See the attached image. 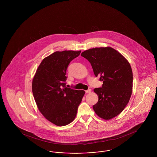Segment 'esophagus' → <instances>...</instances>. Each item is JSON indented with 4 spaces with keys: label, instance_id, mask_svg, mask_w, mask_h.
<instances>
[{
    "label": "esophagus",
    "instance_id": "esophagus-1",
    "mask_svg": "<svg viewBox=\"0 0 157 157\" xmlns=\"http://www.w3.org/2000/svg\"><path fill=\"white\" fill-rule=\"evenodd\" d=\"M91 91V90L90 89H89L88 90H87L85 91L86 93H90Z\"/></svg>",
    "mask_w": 157,
    "mask_h": 157
}]
</instances>
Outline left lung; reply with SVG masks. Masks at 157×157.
Returning a JSON list of instances; mask_svg holds the SVG:
<instances>
[{
  "label": "left lung",
  "instance_id": "8db88e82",
  "mask_svg": "<svg viewBox=\"0 0 157 157\" xmlns=\"http://www.w3.org/2000/svg\"><path fill=\"white\" fill-rule=\"evenodd\" d=\"M91 65L95 76L103 82L94 91L98 101L93 109L99 117L109 120L120 114L132 94L133 75L131 66L123 56L113 48H92L81 53Z\"/></svg>",
  "mask_w": 157,
  "mask_h": 157
}]
</instances>
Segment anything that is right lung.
Wrapping results in <instances>:
<instances>
[{
    "label": "right lung",
    "instance_id": "right-lung-1",
    "mask_svg": "<svg viewBox=\"0 0 157 157\" xmlns=\"http://www.w3.org/2000/svg\"><path fill=\"white\" fill-rule=\"evenodd\" d=\"M81 51L55 52L44 59L32 82V91L38 109L57 126L71 123L76 117L85 91L66 87L67 67Z\"/></svg>",
    "mask_w": 157,
    "mask_h": 157
}]
</instances>
